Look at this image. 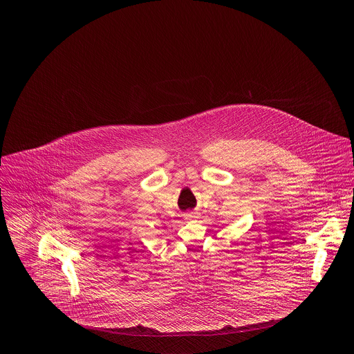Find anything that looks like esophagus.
Listing matches in <instances>:
<instances>
[{
    "label": "esophagus",
    "mask_w": 354,
    "mask_h": 354,
    "mask_svg": "<svg viewBox=\"0 0 354 354\" xmlns=\"http://www.w3.org/2000/svg\"><path fill=\"white\" fill-rule=\"evenodd\" d=\"M187 218H192V215H191V214H188V215H187Z\"/></svg>",
    "instance_id": "34e87169"
}]
</instances>
